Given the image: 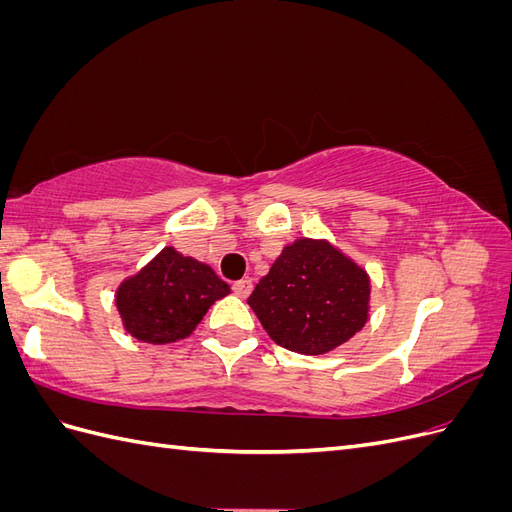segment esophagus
<instances>
[{
    "instance_id": "34e87169",
    "label": "esophagus",
    "mask_w": 512,
    "mask_h": 512,
    "mask_svg": "<svg viewBox=\"0 0 512 512\" xmlns=\"http://www.w3.org/2000/svg\"><path fill=\"white\" fill-rule=\"evenodd\" d=\"M232 290H235V294L237 297H241V299H245L247 294L252 292V280H239V282H235L232 284Z\"/></svg>"
}]
</instances>
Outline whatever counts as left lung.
<instances>
[{"label":"left lung","instance_id":"8db88e82","mask_svg":"<svg viewBox=\"0 0 512 512\" xmlns=\"http://www.w3.org/2000/svg\"><path fill=\"white\" fill-rule=\"evenodd\" d=\"M369 275L324 239L286 245L247 299L275 344L324 354L359 333L369 318Z\"/></svg>","mask_w":512,"mask_h":512}]
</instances>
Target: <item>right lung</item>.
<instances>
[{"label":"right lung","instance_id":"obj_1","mask_svg":"<svg viewBox=\"0 0 512 512\" xmlns=\"http://www.w3.org/2000/svg\"><path fill=\"white\" fill-rule=\"evenodd\" d=\"M228 292L230 286L205 262L164 247L149 265L121 282L115 305L132 337L162 346L192 335L207 309Z\"/></svg>","mask_w":512,"mask_h":512}]
</instances>
